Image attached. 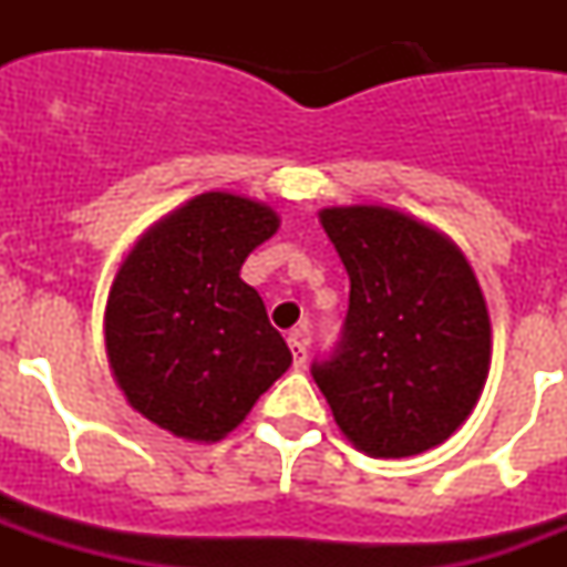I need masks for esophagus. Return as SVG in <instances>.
<instances>
[{
  "instance_id": "obj_1",
  "label": "esophagus",
  "mask_w": 567,
  "mask_h": 567,
  "mask_svg": "<svg viewBox=\"0 0 567 567\" xmlns=\"http://www.w3.org/2000/svg\"><path fill=\"white\" fill-rule=\"evenodd\" d=\"M289 349H292V358L295 365H303L307 363V349H309V329L307 327H298L289 332Z\"/></svg>"
}]
</instances>
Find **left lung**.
I'll return each instance as SVG.
<instances>
[{"instance_id":"obj_1","label":"left lung","mask_w":567,"mask_h":567,"mask_svg":"<svg viewBox=\"0 0 567 567\" xmlns=\"http://www.w3.org/2000/svg\"><path fill=\"white\" fill-rule=\"evenodd\" d=\"M320 224L352 284L340 340L312 363L334 423L369 457L434 449L488 378V309L468 260L389 207H332Z\"/></svg>"}]
</instances>
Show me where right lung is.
<instances>
[{
	"label": "right lung",
	"instance_id": "1",
	"mask_svg": "<svg viewBox=\"0 0 567 567\" xmlns=\"http://www.w3.org/2000/svg\"><path fill=\"white\" fill-rule=\"evenodd\" d=\"M278 215L204 193L142 235L113 280L107 358L130 405L175 437L215 443L292 363L240 267Z\"/></svg>",
	"mask_w": 567,
	"mask_h": 567
}]
</instances>
